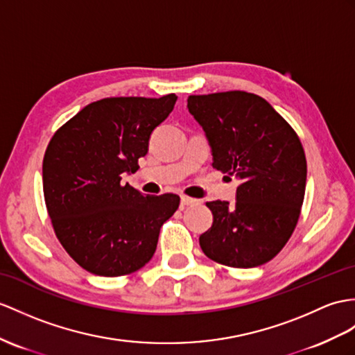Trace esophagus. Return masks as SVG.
Listing matches in <instances>:
<instances>
[{
	"label": "esophagus",
	"instance_id": "1",
	"mask_svg": "<svg viewBox=\"0 0 355 355\" xmlns=\"http://www.w3.org/2000/svg\"><path fill=\"white\" fill-rule=\"evenodd\" d=\"M196 203H198V200H196V198L187 197V196L180 197V207H182V209H184L185 206H191V205H196Z\"/></svg>",
	"mask_w": 355,
	"mask_h": 355
}]
</instances>
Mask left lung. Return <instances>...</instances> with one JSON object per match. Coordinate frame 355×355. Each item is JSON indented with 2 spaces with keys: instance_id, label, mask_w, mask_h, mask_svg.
I'll return each mask as SVG.
<instances>
[{
  "instance_id": "obj_1",
  "label": "left lung",
  "mask_w": 355,
  "mask_h": 355,
  "mask_svg": "<svg viewBox=\"0 0 355 355\" xmlns=\"http://www.w3.org/2000/svg\"><path fill=\"white\" fill-rule=\"evenodd\" d=\"M212 166L236 175L235 203H206L214 221L198 238L203 253L232 268H254L277 254L297 226L307 162L300 138L263 98L247 92L189 96Z\"/></svg>"
}]
</instances>
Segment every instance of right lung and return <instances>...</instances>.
<instances>
[{
    "label": "right lung",
    "mask_w": 355,
    "mask_h": 355,
    "mask_svg": "<svg viewBox=\"0 0 355 355\" xmlns=\"http://www.w3.org/2000/svg\"><path fill=\"white\" fill-rule=\"evenodd\" d=\"M178 96L105 98L85 105L49 141L43 194L60 243L92 274L119 277L148 263L179 196H144L122 175L135 173L153 129Z\"/></svg>",
    "instance_id": "obj_1"
}]
</instances>
